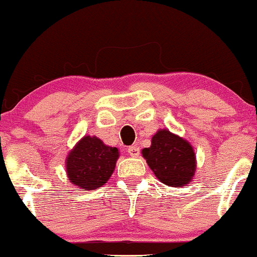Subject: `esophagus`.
<instances>
[{
    "label": "esophagus",
    "instance_id": "obj_1",
    "mask_svg": "<svg viewBox=\"0 0 257 257\" xmlns=\"http://www.w3.org/2000/svg\"><path fill=\"white\" fill-rule=\"evenodd\" d=\"M128 153L131 154L132 157H138L139 154H140V148H139L138 146H131L128 147Z\"/></svg>",
    "mask_w": 257,
    "mask_h": 257
}]
</instances>
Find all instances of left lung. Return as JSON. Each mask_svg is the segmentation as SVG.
<instances>
[{
	"label": "left lung",
	"instance_id": "obj_1",
	"mask_svg": "<svg viewBox=\"0 0 257 257\" xmlns=\"http://www.w3.org/2000/svg\"><path fill=\"white\" fill-rule=\"evenodd\" d=\"M156 177L169 187H184L195 172V153L188 141L169 131H159L151 147L142 150Z\"/></svg>",
	"mask_w": 257,
	"mask_h": 257
}]
</instances>
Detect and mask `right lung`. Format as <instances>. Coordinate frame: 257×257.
I'll return each mask as SVG.
<instances>
[{
	"label": "right lung",
	"instance_id": "add662e5",
	"mask_svg": "<svg viewBox=\"0 0 257 257\" xmlns=\"http://www.w3.org/2000/svg\"><path fill=\"white\" fill-rule=\"evenodd\" d=\"M118 150L105 146L98 138L85 137L67 158V174L70 183L93 190L106 183L115 170Z\"/></svg>",
	"mask_w": 257,
	"mask_h": 257
}]
</instances>
